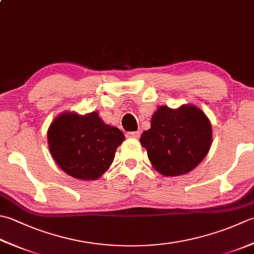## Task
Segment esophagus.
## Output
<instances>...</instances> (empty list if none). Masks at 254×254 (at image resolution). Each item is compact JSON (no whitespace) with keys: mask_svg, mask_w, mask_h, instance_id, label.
I'll use <instances>...</instances> for the list:
<instances>
[{"mask_svg":"<svg viewBox=\"0 0 254 254\" xmlns=\"http://www.w3.org/2000/svg\"><path fill=\"white\" fill-rule=\"evenodd\" d=\"M126 136H127V138H138V137H140V132H138V131L127 132Z\"/></svg>","mask_w":254,"mask_h":254,"instance_id":"obj_1","label":"esophagus"}]
</instances>
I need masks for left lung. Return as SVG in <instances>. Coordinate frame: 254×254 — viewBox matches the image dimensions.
<instances>
[{"label": "left lung", "instance_id": "1", "mask_svg": "<svg viewBox=\"0 0 254 254\" xmlns=\"http://www.w3.org/2000/svg\"><path fill=\"white\" fill-rule=\"evenodd\" d=\"M140 142L148 160L165 176H180L192 171L207 155L211 145V124L200 109L162 106L153 114L151 128Z\"/></svg>", "mask_w": 254, "mask_h": 254}]
</instances>
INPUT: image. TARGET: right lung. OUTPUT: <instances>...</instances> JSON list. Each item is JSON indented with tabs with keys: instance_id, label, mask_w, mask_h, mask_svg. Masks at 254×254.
I'll return each mask as SVG.
<instances>
[{
	"instance_id": "1",
	"label": "right lung",
	"mask_w": 254,
	"mask_h": 254,
	"mask_svg": "<svg viewBox=\"0 0 254 254\" xmlns=\"http://www.w3.org/2000/svg\"><path fill=\"white\" fill-rule=\"evenodd\" d=\"M49 151L62 170L78 180H97L113 162L124 134L97 112L63 113L48 128Z\"/></svg>"
}]
</instances>
